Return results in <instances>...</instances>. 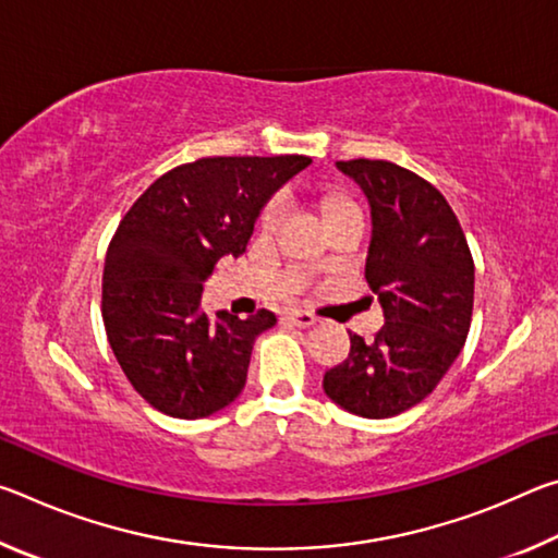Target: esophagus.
Wrapping results in <instances>:
<instances>
[{
    "instance_id": "obj_1",
    "label": "esophagus",
    "mask_w": 558,
    "mask_h": 558,
    "mask_svg": "<svg viewBox=\"0 0 558 558\" xmlns=\"http://www.w3.org/2000/svg\"><path fill=\"white\" fill-rule=\"evenodd\" d=\"M288 319L295 327H313L317 323V317L313 313H307V310H290Z\"/></svg>"
}]
</instances>
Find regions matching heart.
Wrapping results in <instances>:
<instances>
[{"label":"heart","instance_id":"b5f03b06","mask_svg":"<svg viewBox=\"0 0 558 558\" xmlns=\"http://www.w3.org/2000/svg\"><path fill=\"white\" fill-rule=\"evenodd\" d=\"M282 214H286V196H272L260 214V223L266 226V229H272V226L280 223Z\"/></svg>","mask_w":558,"mask_h":558}]
</instances>
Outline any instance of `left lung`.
Here are the masks:
<instances>
[{
	"instance_id": "obj_1",
	"label": "left lung",
	"mask_w": 558,
	"mask_h": 558,
	"mask_svg": "<svg viewBox=\"0 0 558 558\" xmlns=\"http://www.w3.org/2000/svg\"><path fill=\"white\" fill-rule=\"evenodd\" d=\"M337 169L369 202L364 272L386 323L374 342L349 337V356L325 374L323 389L349 413L391 418L426 399L465 344L475 263L446 196L426 179L384 159Z\"/></svg>"
}]
</instances>
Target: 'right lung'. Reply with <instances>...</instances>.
I'll return each mask as SVG.
<instances>
[{"label":"right lung","mask_w":558,"mask_h":558,"mask_svg":"<svg viewBox=\"0 0 558 558\" xmlns=\"http://www.w3.org/2000/svg\"><path fill=\"white\" fill-rule=\"evenodd\" d=\"M313 159L204 157L174 167L132 204L108 245L102 323L122 372L172 418H206L235 401L270 310L239 319L202 310L204 282L239 258L263 206Z\"/></svg>","instance_id":"obj_1"}]
</instances>
